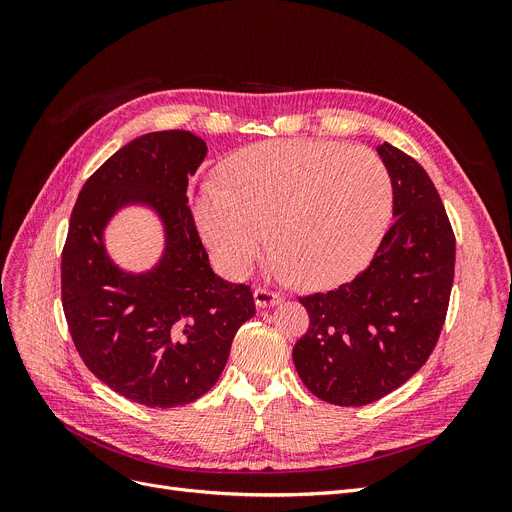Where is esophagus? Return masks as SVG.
Here are the masks:
<instances>
[{
  "instance_id": "esophagus-1",
  "label": "esophagus",
  "mask_w": 512,
  "mask_h": 512,
  "mask_svg": "<svg viewBox=\"0 0 512 512\" xmlns=\"http://www.w3.org/2000/svg\"><path fill=\"white\" fill-rule=\"evenodd\" d=\"M253 299H255V305H257L259 309H265V307H276L278 303H282V297H280V294L270 292V290H265V288H255V292H253Z\"/></svg>"
}]
</instances>
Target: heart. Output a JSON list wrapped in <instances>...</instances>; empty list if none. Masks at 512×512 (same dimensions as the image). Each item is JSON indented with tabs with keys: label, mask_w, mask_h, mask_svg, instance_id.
Returning <instances> with one entry per match:
<instances>
[{
	"label": "heart",
	"mask_w": 512,
	"mask_h": 512,
	"mask_svg": "<svg viewBox=\"0 0 512 512\" xmlns=\"http://www.w3.org/2000/svg\"><path fill=\"white\" fill-rule=\"evenodd\" d=\"M226 182L193 197L195 228L213 263L242 278L270 247L282 274L305 288H334L361 274L388 232L394 186L367 147L290 139L232 155Z\"/></svg>",
	"instance_id": "heart-1"
}]
</instances>
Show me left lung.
<instances>
[{"label":"left lung","mask_w":512,"mask_h":512,"mask_svg":"<svg viewBox=\"0 0 512 512\" xmlns=\"http://www.w3.org/2000/svg\"><path fill=\"white\" fill-rule=\"evenodd\" d=\"M392 176L394 224L353 282L299 299L309 330L294 344L299 378L338 407L380 400L432 355L454 278V234L427 172L382 143Z\"/></svg>","instance_id":"1"}]
</instances>
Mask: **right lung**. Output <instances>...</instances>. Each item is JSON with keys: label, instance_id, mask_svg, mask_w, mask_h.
<instances>
[{"label": "right lung", "instance_id": "right-lung-1", "mask_svg": "<svg viewBox=\"0 0 512 512\" xmlns=\"http://www.w3.org/2000/svg\"><path fill=\"white\" fill-rule=\"evenodd\" d=\"M207 145L188 130L130 141L85 182L62 251V305L76 351L97 378L149 409L203 396L222 375L253 292L211 270L186 186ZM128 206L149 208L165 249L143 273L120 268L104 230Z\"/></svg>", "mask_w": 512, "mask_h": 512}]
</instances>
